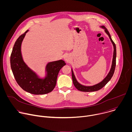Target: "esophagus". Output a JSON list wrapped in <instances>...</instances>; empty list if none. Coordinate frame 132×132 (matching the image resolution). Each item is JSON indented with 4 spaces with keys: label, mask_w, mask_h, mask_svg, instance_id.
Listing matches in <instances>:
<instances>
[{
    "label": "esophagus",
    "mask_w": 132,
    "mask_h": 132,
    "mask_svg": "<svg viewBox=\"0 0 132 132\" xmlns=\"http://www.w3.org/2000/svg\"><path fill=\"white\" fill-rule=\"evenodd\" d=\"M64 60L66 61V62H69V60H70V57L69 56H66L65 57H64Z\"/></svg>",
    "instance_id": "obj_1"
}]
</instances>
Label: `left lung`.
Returning a JSON list of instances; mask_svg holds the SVG:
<instances>
[{
	"mask_svg": "<svg viewBox=\"0 0 132 132\" xmlns=\"http://www.w3.org/2000/svg\"><path fill=\"white\" fill-rule=\"evenodd\" d=\"M100 27L103 29L104 30V32L106 33V34L109 36V38L110 39V41L113 44V59H112V65L111 67L110 68V70L106 75V76L100 82L95 84L92 86H85L81 84H80L77 80L76 78V77L75 76V74L73 73V70L72 68H71V72H72V82L73 84V85L78 90L83 91V92H93V91H98L101 88H102L111 79L113 75L114 74L115 68H116V57H117V50H116V45L114 42L112 40V38L111 37V35L108 31V30L105 28L104 26H100Z\"/></svg>",
	"mask_w": 132,
	"mask_h": 132,
	"instance_id": "left-lung-1",
	"label": "left lung"
}]
</instances>
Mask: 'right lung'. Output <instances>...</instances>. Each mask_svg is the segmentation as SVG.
<instances>
[{
  "label": "right lung",
  "mask_w": 132,
  "mask_h": 132,
  "mask_svg": "<svg viewBox=\"0 0 132 132\" xmlns=\"http://www.w3.org/2000/svg\"><path fill=\"white\" fill-rule=\"evenodd\" d=\"M28 31L19 37L14 43L10 56L11 70L16 82L23 90L33 95H44L54 89L59 72L66 63L62 60L48 62L45 66V76L40 77L22 57L21 44Z\"/></svg>",
  "instance_id": "add662e5"
}]
</instances>
